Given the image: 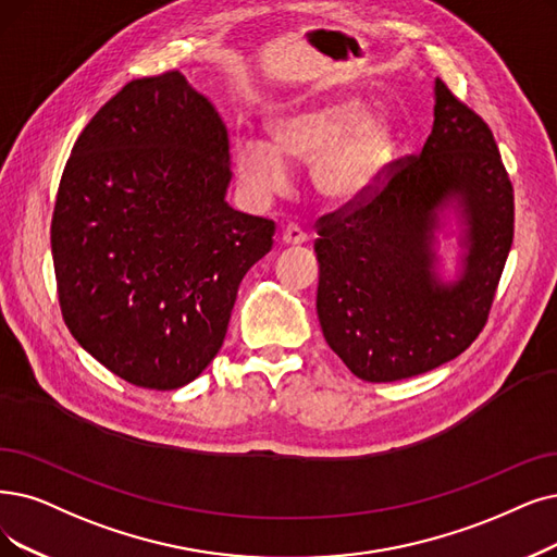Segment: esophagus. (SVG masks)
Listing matches in <instances>:
<instances>
[{"label": "esophagus", "instance_id": "obj_1", "mask_svg": "<svg viewBox=\"0 0 557 557\" xmlns=\"http://www.w3.org/2000/svg\"><path fill=\"white\" fill-rule=\"evenodd\" d=\"M306 239H308V235L299 226H295V224L285 226L283 233H281V242L285 244V247H299V244H304Z\"/></svg>", "mask_w": 557, "mask_h": 557}]
</instances>
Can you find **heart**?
<instances>
[{
  "mask_svg": "<svg viewBox=\"0 0 557 557\" xmlns=\"http://www.w3.org/2000/svg\"><path fill=\"white\" fill-rule=\"evenodd\" d=\"M270 139L237 135L233 169L253 203H264L290 185V164H310V183L333 206H351L376 191L397 154V127L388 116L368 114L356 98L322 100L276 116Z\"/></svg>",
  "mask_w": 557,
  "mask_h": 557,
  "instance_id": "heart-1",
  "label": "heart"
}]
</instances>
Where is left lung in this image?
Instances as JSON below:
<instances>
[{
	"mask_svg": "<svg viewBox=\"0 0 557 557\" xmlns=\"http://www.w3.org/2000/svg\"><path fill=\"white\" fill-rule=\"evenodd\" d=\"M458 219L455 282L437 235ZM318 318L363 382H397L453 361L482 331L515 237V194L492 129L434 79V125L382 191L318 221Z\"/></svg>",
	"mask_w": 557,
	"mask_h": 557,
	"instance_id": "left-lung-1",
	"label": "left lung"
}]
</instances>
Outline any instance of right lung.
<instances>
[{"instance_id": "obj_1", "label": "right lung", "mask_w": 557, "mask_h": 557, "mask_svg": "<svg viewBox=\"0 0 557 557\" xmlns=\"http://www.w3.org/2000/svg\"><path fill=\"white\" fill-rule=\"evenodd\" d=\"M228 132L183 73L129 82L82 129L52 216L73 338L121 380L194 382L224 345L274 221L228 206Z\"/></svg>"}]
</instances>
